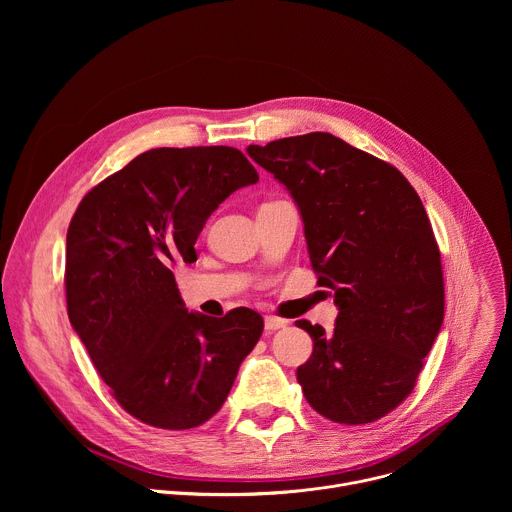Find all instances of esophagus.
<instances>
[{
  "mask_svg": "<svg viewBox=\"0 0 512 512\" xmlns=\"http://www.w3.org/2000/svg\"><path fill=\"white\" fill-rule=\"evenodd\" d=\"M285 326H287V322L281 320V318H275V316H267L265 318V330L267 332H275V330H281Z\"/></svg>",
  "mask_w": 512,
  "mask_h": 512,
  "instance_id": "1",
  "label": "esophagus"
}]
</instances>
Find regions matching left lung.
<instances>
[{
  "label": "left lung",
  "mask_w": 512,
  "mask_h": 512,
  "mask_svg": "<svg viewBox=\"0 0 512 512\" xmlns=\"http://www.w3.org/2000/svg\"><path fill=\"white\" fill-rule=\"evenodd\" d=\"M300 206L312 269L334 291V332L298 320L314 350L298 369L326 419L371 423L413 391L444 322L440 247L421 198L391 164L314 131L249 145Z\"/></svg>",
  "instance_id": "1"
}]
</instances>
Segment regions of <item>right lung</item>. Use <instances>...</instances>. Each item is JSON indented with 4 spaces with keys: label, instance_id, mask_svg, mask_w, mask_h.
Returning a JSON list of instances; mask_svg holds the SVG:
<instances>
[{
    "label": "right lung",
    "instance_id": "obj_1",
    "mask_svg": "<svg viewBox=\"0 0 512 512\" xmlns=\"http://www.w3.org/2000/svg\"><path fill=\"white\" fill-rule=\"evenodd\" d=\"M257 170L229 145L156 148L85 194L66 233V310L99 377L135 419L190 429L223 407L263 318L188 312L174 265Z\"/></svg>",
    "mask_w": 512,
    "mask_h": 512
}]
</instances>
